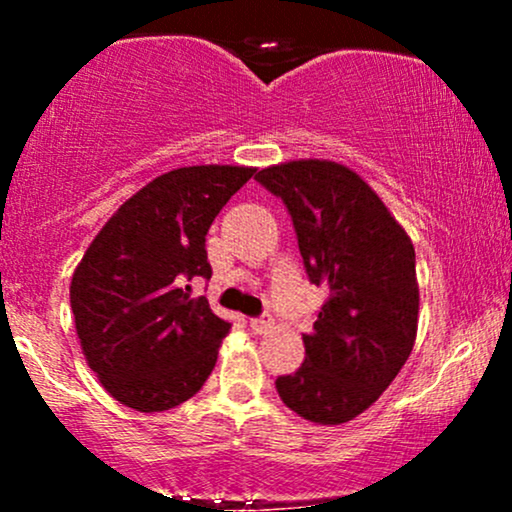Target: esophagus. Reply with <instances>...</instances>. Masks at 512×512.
<instances>
[{"label": "esophagus", "mask_w": 512, "mask_h": 512, "mask_svg": "<svg viewBox=\"0 0 512 512\" xmlns=\"http://www.w3.org/2000/svg\"><path fill=\"white\" fill-rule=\"evenodd\" d=\"M250 327H252V330H255L257 334H267V332L274 327V315H272V313H262L260 317H252Z\"/></svg>", "instance_id": "esophagus-1"}]
</instances>
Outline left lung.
I'll return each instance as SVG.
<instances>
[{
  "label": "left lung",
  "mask_w": 512,
  "mask_h": 512,
  "mask_svg": "<svg viewBox=\"0 0 512 512\" xmlns=\"http://www.w3.org/2000/svg\"><path fill=\"white\" fill-rule=\"evenodd\" d=\"M284 202L310 284L327 286L305 361L276 378L281 402L322 426L366 411L402 370L416 339L414 245L354 170L291 161L255 175Z\"/></svg>",
  "instance_id": "left-lung-1"
}]
</instances>
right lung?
<instances>
[{
	"instance_id": "1",
	"label": "right lung",
	"mask_w": 512,
	"mask_h": 512,
	"mask_svg": "<svg viewBox=\"0 0 512 512\" xmlns=\"http://www.w3.org/2000/svg\"><path fill=\"white\" fill-rule=\"evenodd\" d=\"M255 168L170 170L129 197L72 276L81 349L105 390L137 411H166L202 390L231 322L192 298L211 279L207 231Z\"/></svg>"
}]
</instances>
